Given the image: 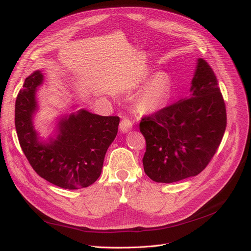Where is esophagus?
I'll list each match as a JSON object with an SVG mask.
<instances>
[{
	"mask_svg": "<svg viewBox=\"0 0 251 251\" xmlns=\"http://www.w3.org/2000/svg\"><path fill=\"white\" fill-rule=\"evenodd\" d=\"M132 127H133V124H132V121L130 119L124 118L123 120L120 121L119 128H120V131L123 132V133H126V132H128L130 130H132Z\"/></svg>",
	"mask_w": 251,
	"mask_h": 251,
	"instance_id": "obj_1",
	"label": "esophagus"
}]
</instances>
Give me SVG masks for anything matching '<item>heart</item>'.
Here are the masks:
<instances>
[{"mask_svg": "<svg viewBox=\"0 0 251 251\" xmlns=\"http://www.w3.org/2000/svg\"><path fill=\"white\" fill-rule=\"evenodd\" d=\"M172 95V82L165 73H156L143 86L136 100V108L150 114L162 110Z\"/></svg>", "mask_w": 251, "mask_h": 251, "instance_id": "1", "label": "heart"}]
</instances>
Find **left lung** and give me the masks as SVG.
Listing matches in <instances>:
<instances>
[{
  "label": "left lung",
  "mask_w": 251,
  "mask_h": 251,
  "mask_svg": "<svg viewBox=\"0 0 251 251\" xmlns=\"http://www.w3.org/2000/svg\"><path fill=\"white\" fill-rule=\"evenodd\" d=\"M226 120L216 75L207 62L199 58L188 98L140 121V132L147 142L142 158L144 172L159 183L197 176L216 154Z\"/></svg>",
  "instance_id": "8db88e82"
}]
</instances>
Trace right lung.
<instances>
[{
    "label": "right lung",
    "mask_w": 251,
    "mask_h": 251,
    "mask_svg": "<svg viewBox=\"0 0 251 251\" xmlns=\"http://www.w3.org/2000/svg\"><path fill=\"white\" fill-rule=\"evenodd\" d=\"M43 78L40 71L29 75L17 96L14 123L20 146L35 173L50 183L66 189L88 187L100 176L105 153L118 132L119 117L79 110L60 119L55 139L40 141L32 117Z\"/></svg>",
    "instance_id": "right-lung-1"
}]
</instances>
